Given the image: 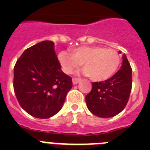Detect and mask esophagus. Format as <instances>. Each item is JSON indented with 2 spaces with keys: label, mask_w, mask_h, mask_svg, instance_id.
Masks as SVG:
<instances>
[{
  "label": "esophagus",
  "mask_w": 150,
  "mask_h": 150,
  "mask_svg": "<svg viewBox=\"0 0 150 150\" xmlns=\"http://www.w3.org/2000/svg\"><path fill=\"white\" fill-rule=\"evenodd\" d=\"M81 79H79V78H73V84L76 85L77 83H79L80 82Z\"/></svg>",
  "instance_id": "obj_1"
}]
</instances>
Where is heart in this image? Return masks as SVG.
Instances as JSON below:
<instances>
[{"label":"heart","instance_id":"obj_1","mask_svg":"<svg viewBox=\"0 0 150 150\" xmlns=\"http://www.w3.org/2000/svg\"><path fill=\"white\" fill-rule=\"evenodd\" d=\"M58 58L66 74H73L83 64V73L98 82L112 77L120 64V56L116 50L101 46H80L71 53L62 51Z\"/></svg>","mask_w":150,"mask_h":150}]
</instances>
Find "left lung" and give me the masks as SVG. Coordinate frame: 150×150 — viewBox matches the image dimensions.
<instances>
[{
  "mask_svg": "<svg viewBox=\"0 0 150 150\" xmlns=\"http://www.w3.org/2000/svg\"><path fill=\"white\" fill-rule=\"evenodd\" d=\"M121 53V52H120ZM132 70L125 55L121 69L105 81L92 83V88L86 96L87 107L92 114L110 118L123 110L132 91Z\"/></svg>",
  "mask_w": 150,
  "mask_h": 150,
  "instance_id": "1",
  "label": "left lung"
}]
</instances>
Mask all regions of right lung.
Here are the masks:
<instances>
[{
  "mask_svg": "<svg viewBox=\"0 0 150 150\" xmlns=\"http://www.w3.org/2000/svg\"><path fill=\"white\" fill-rule=\"evenodd\" d=\"M72 79L61 69L52 41L44 40L24 51L14 67L13 88L22 109L40 119L62 109Z\"/></svg>",
  "mask_w": 150,
  "mask_h": 150,
  "instance_id": "right-lung-1",
  "label": "right lung"
}]
</instances>
